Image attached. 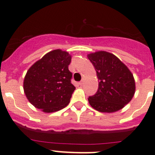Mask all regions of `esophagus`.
<instances>
[{
  "label": "esophagus",
  "mask_w": 155,
  "mask_h": 155,
  "mask_svg": "<svg viewBox=\"0 0 155 155\" xmlns=\"http://www.w3.org/2000/svg\"><path fill=\"white\" fill-rule=\"evenodd\" d=\"M79 84H80V85H81V86L83 85V84H84V80H82L81 81L80 83H79Z\"/></svg>",
  "instance_id": "34e87169"
}]
</instances>
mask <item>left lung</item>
I'll return each instance as SVG.
<instances>
[{"label": "left lung", "instance_id": "8db88e82", "mask_svg": "<svg viewBox=\"0 0 155 155\" xmlns=\"http://www.w3.org/2000/svg\"><path fill=\"white\" fill-rule=\"evenodd\" d=\"M98 77V88L88 102L101 113H114L130 102L135 93V81L131 71L113 53L98 51L87 54Z\"/></svg>", "mask_w": 155, "mask_h": 155}]
</instances>
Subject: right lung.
<instances>
[{
    "mask_svg": "<svg viewBox=\"0 0 155 155\" xmlns=\"http://www.w3.org/2000/svg\"><path fill=\"white\" fill-rule=\"evenodd\" d=\"M71 56L54 50L35 63L27 71L23 83L24 92L31 105L44 113H53L69 104L75 87L68 69Z\"/></svg>",
    "mask_w": 155,
    "mask_h": 155,
    "instance_id": "1",
    "label": "right lung"
}]
</instances>
